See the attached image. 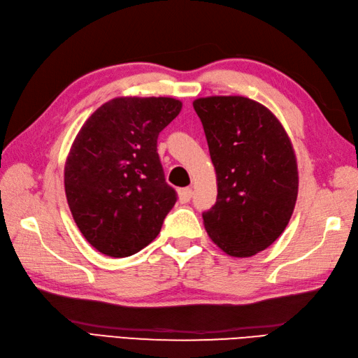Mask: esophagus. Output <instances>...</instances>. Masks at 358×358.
I'll use <instances>...</instances> for the list:
<instances>
[{
  "label": "esophagus",
  "instance_id": "1",
  "mask_svg": "<svg viewBox=\"0 0 358 358\" xmlns=\"http://www.w3.org/2000/svg\"><path fill=\"white\" fill-rule=\"evenodd\" d=\"M192 189L191 187H185V189H181V191L178 192V196H180V201L181 203H189L191 201V199H192Z\"/></svg>",
  "mask_w": 358,
  "mask_h": 358
}]
</instances>
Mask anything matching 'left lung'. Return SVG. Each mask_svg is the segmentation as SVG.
<instances>
[{
	"instance_id": "8db88e82",
	"label": "left lung",
	"mask_w": 358,
	"mask_h": 358,
	"mask_svg": "<svg viewBox=\"0 0 358 358\" xmlns=\"http://www.w3.org/2000/svg\"><path fill=\"white\" fill-rule=\"evenodd\" d=\"M217 173V201L203 212L208 235L232 257L269 248L291 220L299 194L292 143L278 118L250 98L194 101Z\"/></svg>"
}]
</instances>
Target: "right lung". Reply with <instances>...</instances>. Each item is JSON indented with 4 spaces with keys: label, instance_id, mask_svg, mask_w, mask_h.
Wrapping results in <instances>:
<instances>
[{
    "label": "right lung",
    "instance_id": "1",
    "mask_svg": "<svg viewBox=\"0 0 358 358\" xmlns=\"http://www.w3.org/2000/svg\"><path fill=\"white\" fill-rule=\"evenodd\" d=\"M181 106L167 96L113 98L80 129L64 166L66 199L98 252L134 255L162 231L177 192L164 180L157 138Z\"/></svg>",
    "mask_w": 358,
    "mask_h": 358
}]
</instances>
